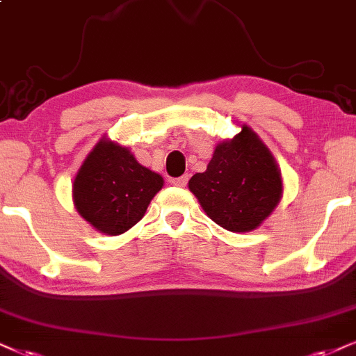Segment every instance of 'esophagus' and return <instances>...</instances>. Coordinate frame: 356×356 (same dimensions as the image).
<instances>
[{"label": "esophagus", "instance_id": "34e87169", "mask_svg": "<svg viewBox=\"0 0 356 356\" xmlns=\"http://www.w3.org/2000/svg\"><path fill=\"white\" fill-rule=\"evenodd\" d=\"M170 182H172V186H175V187H186L187 182H188V177H187V175H182V177L172 179Z\"/></svg>", "mask_w": 356, "mask_h": 356}]
</instances>
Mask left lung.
I'll return each instance as SVG.
<instances>
[{
    "instance_id": "1",
    "label": "left lung",
    "mask_w": 356,
    "mask_h": 356,
    "mask_svg": "<svg viewBox=\"0 0 356 356\" xmlns=\"http://www.w3.org/2000/svg\"><path fill=\"white\" fill-rule=\"evenodd\" d=\"M188 188L207 215L230 232H251L281 200L282 181L274 157L248 126L215 147L205 172L192 175Z\"/></svg>"
}]
</instances>
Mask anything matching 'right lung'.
<instances>
[{
  "mask_svg": "<svg viewBox=\"0 0 356 356\" xmlns=\"http://www.w3.org/2000/svg\"><path fill=\"white\" fill-rule=\"evenodd\" d=\"M163 177L136 163L131 152L100 141L83 161L74 181L79 213L106 235H121L145 217Z\"/></svg>",
  "mask_w": 356,
  "mask_h": 356,
  "instance_id": "1",
  "label": "right lung"
}]
</instances>
